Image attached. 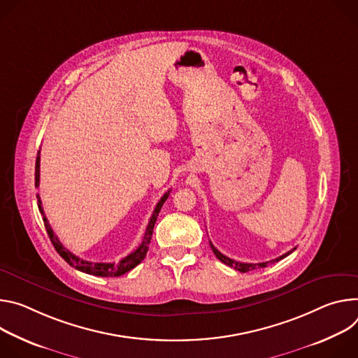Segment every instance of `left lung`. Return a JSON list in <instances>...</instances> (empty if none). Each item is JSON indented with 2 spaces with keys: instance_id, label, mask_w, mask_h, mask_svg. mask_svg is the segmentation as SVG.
<instances>
[{
  "instance_id": "left-lung-1",
  "label": "left lung",
  "mask_w": 358,
  "mask_h": 358,
  "mask_svg": "<svg viewBox=\"0 0 358 358\" xmlns=\"http://www.w3.org/2000/svg\"><path fill=\"white\" fill-rule=\"evenodd\" d=\"M210 248H212L213 253L216 255V257H217L222 263H224V264H227V266H230V267H233V268H236V270H239V271H242V273H246V271H249V270H255V268H259V267H266L267 264H271V263H275V262H279V260L285 259L286 256H289L290 253H293V252L296 250V248H294L293 250L285 253L283 256L277 257V259H274V260H270V262H264V263H241V262H236V260H233V259H230V257L222 255V253L212 245V242H210Z\"/></svg>"
}]
</instances>
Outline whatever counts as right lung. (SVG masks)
Returning <instances> with one entry per match:
<instances>
[{
    "instance_id": "right-lung-1",
    "label": "right lung",
    "mask_w": 358,
    "mask_h": 358,
    "mask_svg": "<svg viewBox=\"0 0 358 358\" xmlns=\"http://www.w3.org/2000/svg\"><path fill=\"white\" fill-rule=\"evenodd\" d=\"M35 186L38 187L39 186V152L36 155V162H35ZM169 192L168 190L162 197L161 201L157 202L150 219H149V223H148V227H146V231H145V236H143V241L142 243L139 245V248L132 252L131 255H128L127 257H124L119 263H92V262H87V260H83L79 259L78 256L72 255L68 249H65L62 246V243L58 241L57 234L54 233L52 227L50 226L47 217H45V213H44V209H43V203H41V199H39V194H36V199H38V209L39 212L43 213L44 216V224H45V229H47V233L50 236L51 239V243L54 245L55 250L59 253V256L72 267H75L76 270L79 271H84V273H88V274H92V275H101V277H117V275H122L125 274L127 271L132 270L134 267H136L146 256V252H148V248H149V243H150V239H152V233H153V227H155V223H156V219H157V215L159 212H161L165 201L168 199L169 196Z\"/></svg>"
}]
</instances>
